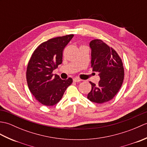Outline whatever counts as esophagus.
Listing matches in <instances>:
<instances>
[{"instance_id":"esophagus-1","label":"esophagus","mask_w":147,"mask_h":147,"mask_svg":"<svg viewBox=\"0 0 147 147\" xmlns=\"http://www.w3.org/2000/svg\"><path fill=\"white\" fill-rule=\"evenodd\" d=\"M73 81L74 82H76V83H78V82H81V80L80 79H79V78H74L73 79Z\"/></svg>"}]
</instances>
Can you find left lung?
I'll return each mask as SVG.
<instances>
[{
	"instance_id": "obj_1",
	"label": "left lung",
	"mask_w": 147,
	"mask_h": 147,
	"mask_svg": "<svg viewBox=\"0 0 147 147\" xmlns=\"http://www.w3.org/2000/svg\"><path fill=\"white\" fill-rule=\"evenodd\" d=\"M92 49L91 67L99 73L98 85L91 82L92 90L87 98L90 101L103 104L113 98L123 83L124 70L122 59L115 50L102 40H93L90 43Z\"/></svg>"
}]
</instances>
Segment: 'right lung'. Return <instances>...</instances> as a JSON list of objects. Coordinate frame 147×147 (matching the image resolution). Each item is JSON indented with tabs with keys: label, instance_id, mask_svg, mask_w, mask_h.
I'll list each match as a JSON object with an SVG mask.
<instances>
[{
	"label": "right lung",
	"instance_id": "add662e5",
	"mask_svg": "<svg viewBox=\"0 0 147 147\" xmlns=\"http://www.w3.org/2000/svg\"><path fill=\"white\" fill-rule=\"evenodd\" d=\"M74 35L48 40L34 51L26 69V81L30 91L36 100L53 106L61 100L73 79L61 80L52 72L62 62V52Z\"/></svg>",
	"mask_w": 147,
	"mask_h": 147
}]
</instances>
